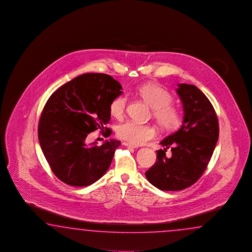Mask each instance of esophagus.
<instances>
[{
    "label": "esophagus",
    "instance_id": "obj_1",
    "mask_svg": "<svg viewBox=\"0 0 252 252\" xmlns=\"http://www.w3.org/2000/svg\"><path fill=\"white\" fill-rule=\"evenodd\" d=\"M124 146H126V147H128V148H138L137 146H135V145L130 144V143H128V142H124Z\"/></svg>",
    "mask_w": 252,
    "mask_h": 252
}]
</instances>
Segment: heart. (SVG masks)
Wrapping results in <instances>:
<instances>
[{"instance_id":"b5f03b06","label":"heart","mask_w":252,"mask_h":252,"mask_svg":"<svg viewBox=\"0 0 252 252\" xmlns=\"http://www.w3.org/2000/svg\"><path fill=\"white\" fill-rule=\"evenodd\" d=\"M140 98L152 108V114L159 128L165 131L177 129L182 121L178 108L171 104V94L163 86L157 84H145L138 89ZM127 108V99L124 95L114 98L110 104V113L114 118L124 117ZM117 136L132 145H141L156 136V129L150 124H141L128 121L119 125Z\"/></svg>"}]
</instances>
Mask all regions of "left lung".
I'll return each instance as SVG.
<instances>
[{
  "label": "left lung",
  "mask_w": 252,
  "mask_h": 252,
  "mask_svg": "<svg viewBox=\"0 0 252 252\" xmlns=\"http://www.w3.org/2000/svg\"><path fill=\"white\" fill-rule=\"evenodd\" d=\"M184 108L181 128L168 135L157 151V161L146 177L163 191H178L192 186L205 171L219 136L214 106L203 92L193 85L180 84L177 89ZM172 149L167 158L166 150Z\"/></svg>",
  "instance_id": "1"
}]
</instances>
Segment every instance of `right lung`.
Listing matches in <instances>:
<instances>
[{
	"label": "right lung",
	"instance_id": "right-lung-1",
	"mask_svg": "<svg viewBox=\"0 0 252 252\" xmlns=\"http://www.w3.org/2000/svg\"><path fill=\"white\" fill-rule=\"evenodd\" d=\"M118 81L106 74H84L67 82L48 98L38 122L43 154L55 176L66 185L87 187L107 171L119 140L102 146L86 144L87 135L105 128L111 119L110 104L122 94Z\"/></svg>",
	"mask_w": 252,
	"mask_h": 252
}]
</instances>
